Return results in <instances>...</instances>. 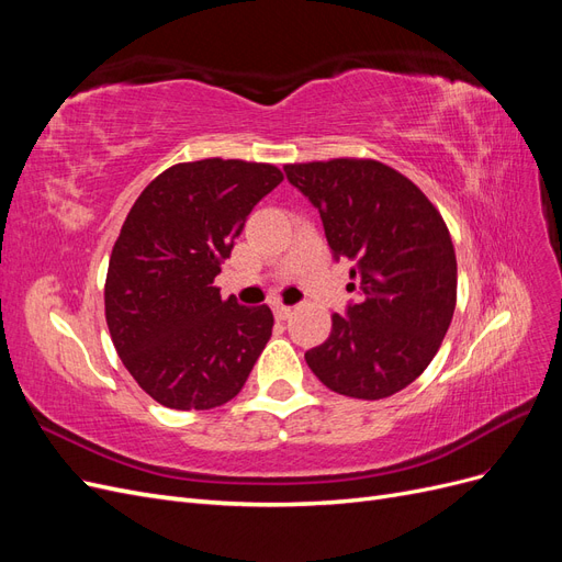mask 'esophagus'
Listing matches in <instances>:
<instances>
[{"label": "esophagus", "mask_w": 562, "mask_h": 562, "mask_svg": "<svg viewBox=\"0 0 562 562\" xmlns=\"http://www.w3.org/2000/svg\"><path fill=\"white\" fill-rule=\"evenodd\" d=\"M293 314V310L291 307H285V304H277L274 307V316H277V321H285L288 316Z\"/></svg>", "instance_id": "1"}]
</instances>
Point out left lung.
I'll return each mask as SVG.
<instances>
[{
    "instance_id": "left-lung-1",
    "label": "left lung",
    "mask_w": 562,
    "mask_h": 562,
    "mask_svg": "<svg viewBox=\"0 0 562 562\" xmlns=\"http://www.w3.org/2000/svg\"><path fill=\"white\" fill-rule=\"evenodd\" d=\"M318 209L333 258L353 262L356 302L333 314L323 345L304 353L342 396L378 401L415 382L450 328L457 260L450 232L419 187L375 159L283 166Z\"/></svg>"
}]
</instances>
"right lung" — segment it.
Listing matches in <instances>:
<instances>
[{
    "label": "right lung",
    "mask_w": 562,
    "mask_h": 562,
    "mask_svg": "<svg viewBox=\"0 0 562 562\" xmlns=\"http://www.w3.org/2000/svg\"><path fill=\"white\" fill-rule=\"evenodd\" d=\"M281 180L271 164L201 159L166 168L135 199L112 248L105 318L119 359L157 403L211 411L246 384L274 316L223 300L213 281Z\"/></svg>",
    "instance_id": "add662e5"
}]
</instances>
